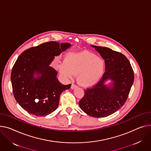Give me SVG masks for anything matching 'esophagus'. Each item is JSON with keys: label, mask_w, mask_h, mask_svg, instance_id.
<instances>
[{"label": "esophagus", "mask_w": 151, "mask_h": 151, "mask_svg": "<svg viewBox=\"0 0 151 151\" xmlns=\"http://www.w3.org/2000/svg\"><path fill=\"white\" fill-rule=\"evenodd\" d=\"M77 87H78V86H77L76 85L74 84H72V86H71V88H72V89H75V88H77Z\"/></svg>", "instance_id": "esophagus-1"}]
</instances>
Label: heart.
<instances>
[{"instance_id": "b5f03b06", "label": "heart", "mask_w": 151, "mask_h": 151, "mask_svg": "<svg viewBox=\"0 0 151 151\" xmlns=\"http://www.w3.org/2000/svg\"><path fill=\"white\" fill-rule=\"evenodd\" d=\"M106 64L104 59L87 51L67 54L59 65V72L65 78L72 79L77 74L78 84L91 87L103 78Z\"/></svg>"}]
</instances>
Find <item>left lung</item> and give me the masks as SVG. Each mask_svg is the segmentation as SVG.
<instances>
[{"instance_id":"obj_1","label":"left lung","mask_w":151,"mask_h":151,"mask_svg":"<svg viewBox=\"0 0 151 151\" xmlns=\"http://www.w3.org/2000/svg\"><path fill=\"white\" fill-rule=\"evenodd\" d=\"M91 46L104 59L105 72L93 87L84 90V96L79 105L90 116L106 117L117 111L126 101L134 83V71L122 53L107 47ZM109 80L111 83L105 85Z\"/></svg>"}]
</instances>
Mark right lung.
I'll use <instances>...</instances> for the list:
<instances>
[{
  "mask_svg": "<svg viewBox=\"0 0 151 151\" xmlns=\"http://www.w3.org/2000/svg\"><path fill=\"white\" fill-rule=\"evenodd\" d=\"M69 43L52 41L30 48L20 55L11 74L14 96L28 113L45 116L57 109L61 93L71 84L64 85L56 78V70L50 65Z\"/></svg>",
  "mask_w": 151,
  "mask_h": 151,
  "instance_id": "1",
  "label": "right lung"
}]
</instances>
